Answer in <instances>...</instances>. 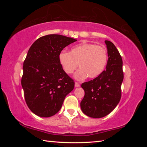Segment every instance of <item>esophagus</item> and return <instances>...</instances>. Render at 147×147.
<instances>
[{
	"mask_svg": "<svg viewBox=\"0 0 147 147\" xmlns=\"http://www.w3.org/2000/svg\"><path fill=\"white\" fill-rule=\"evenodd\" d=\"M74 86H75L76 88H78V87L80 86V84L78 82H76L75 84H74Z\"/></svg>",
	"mask_w": 147,
	"mask_h": 147,
	"instance_id": "obj_1",
	"label": "esophagus"
}]
</instances>
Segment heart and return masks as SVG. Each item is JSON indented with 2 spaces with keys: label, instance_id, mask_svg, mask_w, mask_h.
Segmentation results:
<instances>
[{
  "label": "heart",
  "instance_id": "obj_1",
  "mask_svg": "<svg viewBox=\"0 0 147 147\" xmlns=\"http://www.w3.org/2000/svg\"><path fill=\"white\" fill-rule=\"evenodd\" d=\"M108 55L103 47L82 43L73 47L69 53L61 51L59 61L65 73L70 74L78 68L74 77L77 80L95 78L102 73L108 63Z\"/></svg>",
  "mask_w": 147,
  "mask_h": 147
}]
</instances>
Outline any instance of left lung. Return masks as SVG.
Wrapping results in <instances>:
<instances>
[{"instance_id": "left-lung-1", "label": "left lung", "mask_w": 147, "mask_h": 147, "mask_svg": "<svg viewBox=\"0 0 147 147\" xmlns=\"http://www.w3.org/2000/svg\"><path fill=\"white\" fill-rule=\"evenodd\" d=\"M108 60L106 69L93 80L82 84L85 91L80 106L84 114L92 118H101L111 113L121 98L123 81V59L112 42L106 40Z\"/></svg>"}]
</instances>
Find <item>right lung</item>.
Returning a JSON list of instances; mask_svg holds the SVG:
<instances>
[{"instance_id": "add662e5", "label": "right lung", "mask_w": 147, "mask_h": 147, "mask_svg": "<svg viewBox=\"0 0 147 147\" xmlns=\"http://www.w3.org/2000/svg\"><path fill=\"white\" fill-rule=\"evenodd\" d=\"M76 39L50 34L37 39L24 61L21 85L29 109L38 116L49 117L61 109L74 82L59 61L62 50Z\"/></svg>"}]
</instances>
